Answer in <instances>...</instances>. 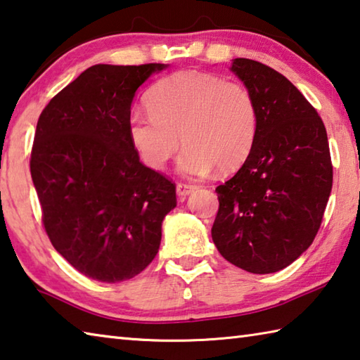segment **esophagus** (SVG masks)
<instances>
[{"instance_id": "esophagus-1", "label": "esophagus", "mask_w": 360, "mask_h": 360, "mask_svg": "<svg viewBox=\"0 0 360 360\" xmlns=\"http://www.w3.org/2000/svg\"><path fill=\"white\" fill-rule=\"evenodd\" d=\"M194 190H196V186L191 185V184H184V181H180V184H176V194L181 198H186L188 194H191Z\"/></svg>"}]
</instances>
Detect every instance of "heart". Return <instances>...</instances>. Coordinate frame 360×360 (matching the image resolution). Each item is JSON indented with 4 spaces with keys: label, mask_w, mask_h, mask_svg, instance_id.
Instances as JSON below:
<instances>
[{
    "label": "heart",
    "mask_w": 360,
    "mask_h": 360,
    "mask_svg": "<svg viewBox=\"0 0 360 360\" xmlns=\"http://www.w3.org/2000/svg\"><path fill=\"white\" fill-rule=\"evenodd\" d=\"M150 113H132L129 141L143 164L160 170L180 148L184 175L204 176L218 167H242L255 148L259 112L253 93L240 82L213 74L176 72L151 88Z\"/></svg>",
    "instance_id": "obj_1"
}]
</instances>
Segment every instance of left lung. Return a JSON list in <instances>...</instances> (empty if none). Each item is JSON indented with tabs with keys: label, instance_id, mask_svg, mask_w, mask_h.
<instances>
[{
	"label": "left lung",
	"instance_id": "1",
	"mask_svg": "<svg viewBox=\"0 0 360 360\" xmlns=\"http://www.w3.org/2000/svg\"><path fill=\"white\" fill-rule=\"evenodd\" d=\"M232 72L259 112L255 148L238 172L217 186L213 243L226 261L251 274L288 267L313 243L332 190L323 120L275 69L236 58Z\"/></svg>",
	"mask_w": 360,
	"mask_h": 360
}]
</instances>
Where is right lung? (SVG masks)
<instances>
[{
    "label": "right lung",
    "mask_w": 360,
    "mask_h": 360,
    "mask_svg": "<svg viewBox=\"0 0 360 360\" xmlns=\"http://www.w3.org/2000/svg\"><path fill=\"white\" fill-rule=\"evenodd\" d=\"M166 65H94L37 120L31 179L53 248L91 280L118 283L155 259L175 184L143 166L129 141L136 90Z\"/></svg>",
    "instance_id": "add662e5"
}]
</instances>
